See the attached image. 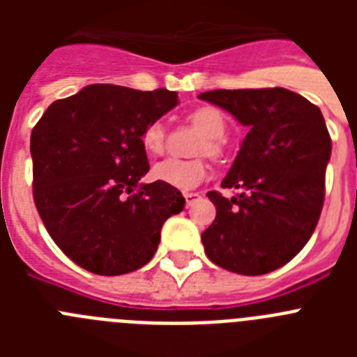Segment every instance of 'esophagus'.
<instances>
[{
    "instance_id": "obj_1",
    "label": "esophagus",
    "mask_w": 357,
    "mask_h": 357,
    "mask_svg": "<svg viewBox=\"0 0 357 357\" xmlns=\"http://www.w3.org/2000/svg\"><path fill=\"white\" fill-rule=\"evenodd\" d=\"M184 198H185V206H193L195 202L198 200V198H200V195L198 193H184Z\"/></svg>"
}]
</instances>
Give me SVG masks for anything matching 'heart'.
Here are the masks:
<instances>
[{"label":"heart","instance_id":"1","mask_svg":"<svg viewBox=\"0 0 357 357\" xmlns=\"http://www.w3.org/2000/svg\"><path fill=\"white\" fill-rule=\"evenodd\" d=\"M189 121L200 132L206 134V141H202L198 146V153H207L213 159L223 153L222 137L227 132L225 116L216 109V107H198L189 114ZM144 150L159 155L164 151V127L159 121H151L141 134ZM207 175V164L202 159L182 160V159H164L153 166V176L159 182L172 185L176 189H193Z\"/></svg>","mask_w":357,"mask_h":357}]
</instances>
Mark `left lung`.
I'll return each instance as SVG.
<instances>
[{
    "instance_id": "left-lung-1",
    "label": "left lung",
    "mask_w": 357,
    "mask_h": 357,
    "mask_svg": "<svg viewBox=\"0 0 357 357\" xmlns=\"http://www.w3.org/2000/svg\"><path fill=\"white\" fill-rule=\"evenodd\" d=\"M198 98L250 128L222 182L239 193H207L216 206L214 222L202 232L207 257L241 275L273 272L304 248L320 220L333 148L324 116L282 87L218 89Z\"/></svg>"
}]
</instances>
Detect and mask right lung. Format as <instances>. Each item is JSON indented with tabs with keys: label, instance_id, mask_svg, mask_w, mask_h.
I'll return each mask as SVG.
<instances>
[{
	"label": "right lung",
	"instance_id": "add662e5",
	"mask_svg": "<svg viewBox=\"0 0 357 357\" xmlns=\"http://www.w3.org/2000/svg\"><path fill=\"white\" fill-rule=\"evenodd\" d=\"M176 103L175 91L93 84L53 102L31 130L39 216L87 272L123 275L144 266L164 222L184 209L176 188L139 184L150 169L141 134Z\"/></svg>",
	"mask_w": 357,
	"mask_h": 357
}]
</instances>
